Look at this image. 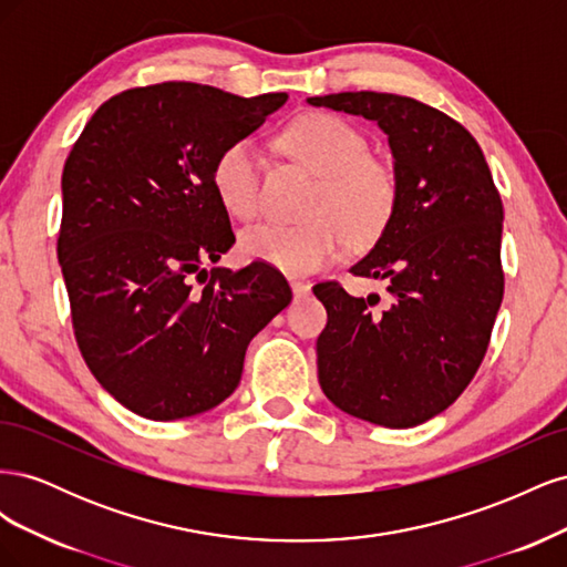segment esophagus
I'll use <instances>...</instances> for the list:
<instances>
[{
    "mask_svg": "<svg viewBox=\"0 0 567 567\" xmlns=\"http://www.w3.org/2000/svg\"><path fill=\"white\" fill-rule=\"evenodd\" d=\"M290 290H293V296H296V298H302V296L310 293V290H312V284L300 281V279H290Z\"/></svg>",
    "mask_w": 567,
    "mask_h": 567,
    "instance_id": "esophagus-1",
    "label": "esophagus"
}]
</instances>
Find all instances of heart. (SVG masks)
<instances>
[{
	"mask_svg": "<svg viewBox=\"0 0 567 567\" xmlns=\"http://www.w3.org/2000/svg\"><path fill=\"white\" fill-rule=\"evenodd\" d=\"M284 148L321 177L310 217L300 227L257 225L241 236L248 260L284 274H312L333 265L348 238L357 246L379 238L398 205L394 169L369 156L367 136L348 120L331 113L296 117L284 134ZM213 186L219 203L238 217L252 219L260 210L262 153L250 136H238L217 153Z\"/></svg>",
	"mask_w": 567,
	"mask_h": 567,
	"instance_id": "b5f03b06",
	"label": "heart"
}]
</instances>
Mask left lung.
<instances>
[{"label": "left lung", "mask_w": 567, "mask_h": 567, "mask_svg": "<svg viewBox=\"0 0 567 567\" xmlns=\"http://www.w3.org/2000/svg\"><path fill=\"white\" fill-rule=\"evenodd\" d=\"M307 104L379 123L400 186L385 231L350 267L385 281L388 300L354 298L336 281L312 288L329 315L319 385L354 419L414 427L466 390L487 352L504 298V205L483 148L442 111L381 92Z\"/></svg>", "instance_id": "8db88e82"}]
</instances>
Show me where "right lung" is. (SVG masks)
<instances>
[{"label":"right lung","mask_w":567,"mask_h":567,"mask_svg":"<svg viewBox=\"0 0 567 567\" xmlns=\"http://www.w3.org/2000/svg\"><path fill=\"white\" fill-rule=\"evenodd\" d=\"M286 99L196 82L127 90L96 109L65 161L56 252L75 340L134 414L177 421L225 402L248 342L293 298L265 262L203 269L236 241L213 186L217 153Z\"/></svg>","instance_id":"obj_1"}]
</instances>
